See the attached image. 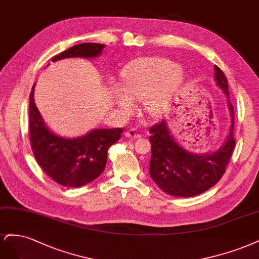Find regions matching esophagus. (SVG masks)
Here are the masks:
<instances>
[{"label":"esophagus","mask_w":259,"mask_h":259,"mask_svg":"<svg viewBox=\"0 0 259 259\" xmlns=\"http://www.w3.org/2000/svg\"><path fill=\"white\" fill-rule=\"evenodd\" d=\"M124 136L128 137V138H131V139H139V138H141V135L136 129H130L128 131H126V133H124Z\"/></svg>","instance_id":"1"}]
</instances>
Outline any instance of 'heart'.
<instances>
[{"instance_id": "b5f03b06", "label": "heart", "mask_w": 259, "mask_h": 259, "mask_svg": "<svg viewBox=\"0 0 259 259\" xmlns=\"http://www.w3.org/2000/svg\"><path fill=\"white\" fill-rule=\"evenodd\" d=\"M184 73L180 66L159 57H145L132 61L121 72L122 89L112 87V94L118 106L127 108L130 99H143L144 111L151 116L161 115L170 99L181 85Z\"/></svg>"}]
</instances>
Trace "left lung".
<instances>
[{
  "instance_id": "obj_1",
  "label": "left lung",
  "mask_w": 259,
  "mask_h": 259,
  "mask_svg": "<svg viewBox=\"0 0 259 259\" xmlns=\"http://www.w3.org/2000/svg\"><path fill=\"white\" fill-rule=\"evenodd\" d=\"M214 78L228 99L232 123L228 139L213 154L197 155L181 147L166 127L164 120L149 129L152 156L149 174L164 193L175 197H193L202 194L218 183L230 160L236 140L233 138V106L229 101L228 80L218 65H214Z\"/></svg>"
}]
</instances>
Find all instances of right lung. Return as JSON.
Listing matches in <instances>:
<instances>
[{
  "label": "right lung",
  "mask_w": 259,
  "mask_h": 259,
  "mask_svg": "<svg viewBox=\"0 0 259 259\" xmlns=\"http://www.w3.org/2000/svg\"><path fill=\"white\" fill-rule=\"evenodd\" d=\"M105 45L84 43L52 58L58 61L64 58H95L101 54ZM34 86L30 94L29 126L30 143L36 162L56 183L66 187H80L96 180L105 168L107 151L119 141L123 130L96 129L76 139L58 137L49 130L41 119L34 103Z\"/></svg>",
  "instance_id": "obj_1"
}]
</instances>
